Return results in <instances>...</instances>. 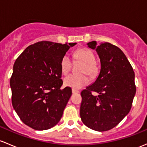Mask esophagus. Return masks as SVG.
<instances>
[{
  "mask_svg": "<svg viewBox=\"0 0 147 147\" xmlns=\"http://www.w3.org/2000/svg\"><path fill=\"white\" fill-rule=\"evenodd\" d=\"M72 94H77V93H79V91L76 90V89H72Z\"/></svg>",
  "mask_w": 147,
  "mask_h": 147,
  "instance_id": "obj_1",
  "label": "esophagus"
}]
</instances>
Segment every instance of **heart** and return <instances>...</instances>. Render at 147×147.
<instances>
[{
	"label": "heart",
	"mask_w": 147,
	"mask_h": 147,
	"mask_svg": "<svg viewBox=\"0 0 147 147\" xmlns=\"http://www.w3.org/2000/svg\"><path fill=\"white\" fill-rule=\"evenodd\" d=\"M73 59L80 61L84 64L81 67V72L85 74H71L64 79V84L67 86L73 89H80L89 84V79L87 75L92 78H95L98 75L99 68L95 62L94 53L86 48H81L75 51L73 53ZM72 62L68 54H65L61 61V68L63 74L67 75L71 70Z\"/></svg>",
	"instance_id": "b5f03b06"
}]
</instances>
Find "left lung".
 Returning <instances> with one entry per match:
<instances>
[{
	"label": "left lung",
	"mask_w": 147,
	"mask_h": 147,
	"mask_svg": "<svg viewBox=\"0 0 147 147\" xmlns=\"http://www.w3.org/2000/svg\"><path fill=\"white\" fill-rule=\"evenodd\" d=\"M87 45L96 51L101 70L93 84L81 92L80 117L86 127L103 132L116 126L130 111L136 93L135 72L116 46L107 42L96 46L95 41Z\"/></svg>",
	"instance_id": "8db88e82"
}]
</instances>
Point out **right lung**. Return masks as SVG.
<instances>
[{"label":"right lung","instance_id":"right-lung-1","mask_svg":"<svg viewBox=\"0 0 147 147\" xmlns=\"http://www.w3.org/2000/svg\"><path fill=\"white\" fill-rule=\"evenodd\" d=\"M76 43L42 41L29 46L15 61L10 84L12 104L20 120L36 130L55 126L72 95L61 89V61Z\"/></svg>","mask_w":147,"mask_h":147}]
</instances>
